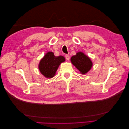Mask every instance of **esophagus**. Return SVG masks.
I'll return each instance as SVG.
<instances>
[{
  "label": "esophagus",
  "instance_id": "1",
  "mask_svg": "<svg viewBox=\"0 0 129 129\" xmlns=\"http://www.w3.org/2000/svg\"><path fill=\"white\" fill-rule=\"evenodd\" d=\"M65 57H66V60H68V61H69V59H70V57H69V55H66Z\"/></svg>",
  "mask_w": 129,
  "mask_h": 129
}]
</instances>
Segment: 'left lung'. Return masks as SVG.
<instances>
[{
  "label": "left lung",
  "mask_w": 129,
  "mask_h": 129,
  "mask_svg": "<svg viewBox=\"0 0 129 129\" xmlns=\"http://www.w3.org/2000/svg\"><path fill=\"white\" fill-rule=\"evenodd\" d=\"M71 61L83 75L87 74L91 69L93 65L90 58L82 52H78L75 55L72 56Z\"/></svg>",
  "instance_id": "8db88e82"
}]
</instances>
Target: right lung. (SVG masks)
Instances as JSON below:
<instances>
[{"instance_id": "right-lung-1", "label": "right lung", "mask_w": 129, "mask_h": 129, "mask_svg": "<svg viewBox=\"0 0 129 129\" xmlns=\"http://www.w3.org/2000/svg\"><path fill=\"white\" fill-rule=\"evenodd\" d=\"M65 61L64 56H56L53 52H48L40 60L38 68L42 75L50 79L55 76L59 66Z\"/></svg>"}]
</instances>
